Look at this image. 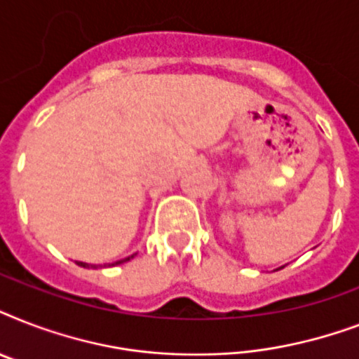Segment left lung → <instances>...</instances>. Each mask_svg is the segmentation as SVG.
<instances>
[{"instance_id":"8db88e82","label":"left lung","mask_w":359,"mask_h":359,"mask_svg":"<svg viewBox=\"0 0 359 359\" xmlns=\"http://www.w3.org/2000/svg\"><path fill=\"white\" fill-rule=\"evenodd\" d=\"M281 268H283V266H281Z\"/></svg>"}]
</instances>
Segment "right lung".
<instances>
[{"instance_id": "obj_1", "label": "right lung", "mask_w": 359, "mask_h": 359, "mask_svg": "<svg viewBox=\"0 0 359 359\" xmlns=\"http://www.w3.org/2000/svg\"><path fill=\"white\" fill-rule=\"evenodd\" d=\"M134 255H135V253H134ZM134 255L124 257V259H121V261L114 262V264H111V266H115V264H123V262L130 261V259H134ZM76 264H78V266H83V268H97V264H87V262H81V261H76Z\"/></svg>"}]
</instances>
